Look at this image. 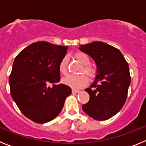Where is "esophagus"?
<instances>
[{"mask_svg":"<svg viewBox=\"0 0 146 146\" xmlns=\"http://www.w3.org/2000/svg\"><path fill=\"white\" fill-rule=\"evenodd\" d=\"M72 93L73 94H77V93H79L80 91L79 90H76V89H72Z\"/></svg>","mask_w":146,"mask_h":146,"instance_id":"obj_1","label":"esophagus"}]
</instances>
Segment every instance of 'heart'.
Returning a JSON list of instances; mask_svg holds the SVG:
<instances>
[{
  "instance_id": "heart-1",
  "label": "heart",
  "mask_w": 146,
  "mask_h": 146,
  "mask_svg": "<svg viewBox=\"0 0 146 146\" xmlns=\"http://www.w3.org/2000/svg\"><path fill=\"white\" fill-rule=\"evenodd\" d=\"M74 57L81 64L84 66L83 69H82V73L84 72L87 74L91 79H94L96 75V70L94 67L89 66L90 64V58L84 52H77L74 55ZM67 63H68V58L64 57L60 60L59 64V71L61 74H65L67 72ZM88 79L85 74H80L78 76L68 75L63 78L62 82L66 86H69L73 89L82 88L88 84Z\"/></svg>"
}]
</instances>
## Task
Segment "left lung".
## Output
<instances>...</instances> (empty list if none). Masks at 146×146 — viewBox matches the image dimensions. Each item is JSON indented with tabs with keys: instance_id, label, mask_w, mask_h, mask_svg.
<instances>
[{
	"instance_id": "8db88e82",
	"label": "left lung",
	"mask_w": 146,
	"mask_h": 146,
	"mask_svg": "<svg viewBox=\"0 0 146 146\" xmlns=\"http://www.w3.org/2000/svg\"><path fill=\"white\" fill-rule=\"evenodd\" d=\"M79 49L91 56L97 67L94 82L85 90L90 99L82 110L97 121L109 119L126 100L131 82L128 63L119 50L104 42H93L80 45Z\"/></svg>"
}]
</instances>
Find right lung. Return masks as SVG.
I'll list each match as a JSON object with an SVG mask.
<instances>
[{
  "label": "right lung",
  "mask_w": 146,
  "mask_h": 146,
  "mask_svg": "<svg viewBox=\"0 0 146 146\" xmlns=\"http://www.w3.org/2000/svg\"><path fill=\"white\" fill-rule=\"evenodd\" d=\"M68 47L47 42L30 44L17 55L9 76L10 92L23 115L38 123L52 121L72 89L60 82L59 64ZM52 83V87L48 86Z\"/></svg>",
  "instance_id": "1"
}]
</instances>
